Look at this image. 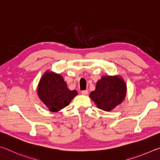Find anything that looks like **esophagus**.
<instances>
[{"label": "esophagus", "mask_w": 160, "mask_h": 160, "mask_svg": "<svg viewBox=\"0 0 160 160\" xmlns=\"http://www.w3.org/2000/svg\"><path fill=\"white\" fill-rule=\"evenodd\" d=\"M88 91L87 90H84V91H82V93L83 94V95H88Z\"/></svg>", "instance_id": "34e87169"}]
</instances>
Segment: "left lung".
Returning a JSON list of instances; mask_svg holds the SVG:
<instances>
[{
	"label": "left lung",
	"mask_w": 160,
	"mask_h": 160,
	"mask_svg": "<svg viewBox=\"0 0 160 160\" xmlns=\"http://www.w3.org/2000/svg\"><path fill=\"white\" fill-rule=\"evenodd\" d=\"M127 94V85L122 77L103 76L96 83V90L91 92L90 98L97 107L110 111L122 103Z\"/></svg>",
	"instance_id": "left-lung-1"
}]
</instances>
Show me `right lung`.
Masks as SVG:
<instances>
[{
    "label": "right lung",
    "instance_id": "right-lung-1",
    "mask_svg": "<svg viewBox=\"0 0 160 160\" xmlns=\"http://www.w3.org/2000/svg\"><path fill=\"white\" fill-rule=\"evenodd\" d=\"M78 94L76 90L71 91L60 74L46 72L38 85V96L50 111L55 112L69 105Z\"/></svg>",
    "mask_w": 160,
    "mask_h": 160
}]
</instances>
